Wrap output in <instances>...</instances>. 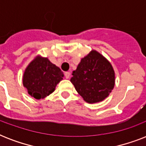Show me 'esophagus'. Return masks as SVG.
<instances>
[{
  "mask_svg": "<svg viewBox=\"0 0 146 146\" xmlns=\"http://www.w3.org/2000/svg\"><path fill=\"white\" fill-rule=\"evenodd\" d=\"M64 75H65L66 79H70V72H65Z\"/></svg>",
  "mask_w": 146,
  "mask_h": 146,
  "instance_id": "1",
  "label": "esophagus"
}]
</instances>
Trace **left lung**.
Here are the masks:
<instances>
[{
	"instance_id": "obj_1",
	"label": "left lung",
	"mask_w": 146,
	"mask_h": 146,
	"mask_svg": "<svg viewBox=\"0 0 146 146\" xmlns=\"http://www.w3.org/2000/svg\"><path fill=\"white\" fill-rule=\"evenodd\" d=\"M72 75L70 82L85 102L89 104L105 99L115 84L113 66L103 55L95 50L81 59Z\"/></svg>"
}]
</instances>
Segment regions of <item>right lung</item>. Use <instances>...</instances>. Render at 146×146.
<instances>
[{
  "mask_svg": "<svg viewBox=\"0 0 146 146\" xmlns=\"http://www.w3.org/2000/svg\"><path fill=\"white\" fill-rule=\"evenodd\" d=\"M63 77L64 73L58 66L47 57L37 56L24 71L23 84L29 96L41 99L52 93Z\"/></svg>",
  "mask_w": 146,
  "mask_h": 146,
  "instance_id": "1",
  "label": "right lung"
}]
</instances>
